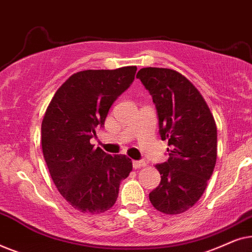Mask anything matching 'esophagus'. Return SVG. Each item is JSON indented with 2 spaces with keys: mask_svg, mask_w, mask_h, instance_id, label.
<instances>
[{
  "mask_svg": "<svg viewBox=\"0 0 252 252\" xmlns=\"http://www.w3.org/2000/svg\"><path fill=\"white\" fill-rule=\"evenodd\" d=\"M142 166H146V161L144 160H133V167L140 168Z\"/></svg>",
  "mask_w": 252,
  "mask_h": 252,
  "instance_id": "esophagus-1",
  "label": "esophagus"
}]
</instances>
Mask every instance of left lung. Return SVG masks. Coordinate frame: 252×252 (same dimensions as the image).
Instances as JSON below:
<instances>
[{
    "label": "left lung",
    "mask_w": 252,
    "mask_h": 252,
    "mask_svg": "<svg viewBox=\"0 0 252 252\" xmlns=\"http://www.w3.org/2000/svg\"><path fill=\"white\" fill-rule=\"evenodd\" d=\"M156 106L161 140L168 141V159L157 164L160 184L149 194L151 204L166 215L190 209L204 192L217 160V126L195 86L171 68L137 72Z\"/></svg>",
    "instance_id": "8db88e82"
}]
</instances>
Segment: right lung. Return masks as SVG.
Segmentation results:
<instances>
[{
    "label": "right lung",
    "mask_w": 252,
    "mask_h": 252,
    "mask_svg": "<svg viewBox=\"0 0 252 252\" xmlns=\"http://www.w3.org/2000/svg\"><path fill=\"white\" fill-rule=\"evenodd\" d=\"M136 66L86 70L71 75L54 95L41 125L43 157L61 195L81 212L101 213L117 201L133 165L125 155L91 144L111 105L132 85Z\"/></svg>",
    "instance_id": "right-lung-1"
}]
</instances>
